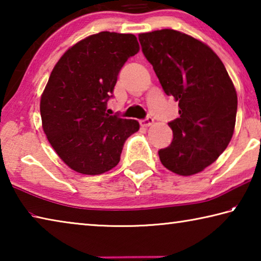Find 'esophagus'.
Returning <instances> with one entry per match:
<instances>
[{
	"instance_id": "esophagus-1",
	"label": "esophagus",
	"mask_w": 261,
	"mask_h": 261,
	"mask_svg": "<svg viewBox=\"0 0 261 261\" xmlns=\"http://www.w3.org/2000/svg\"><path fill=\"white\" fill-rule=\"evenodd\" d=\"M154 123V120L152 117H146L145 118V120H143V121H140V124L143 125V126H145V127H147V126H151L152 124Z\"/></svg>"
}]
</instances>
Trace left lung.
Wrapping results in <instances>:
<instances>
[{"instance_id":"1","label":"left lung","mask_w":261,"mask_h":261,"mask_svg":"<svg viewBox=\"0 0 261 261\" xmlns=\"http://www.w3.org/2000/svg\"><path fill=\"white\" fill-rule=\"evenodd\" d=\"M141 49L179 117L168 123L173 141L159 151L168 170L200 173L218 159L235 130L237 93L219 56L200 40L165 29L138 35Z\"/></svg>"}]
</instances>
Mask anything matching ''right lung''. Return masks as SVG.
I'll return each mask as SVG.
<instances>
[{"label": "right lung", "instance_id": "add662e5", "mask_svg": "<svg viewBox=\"0 0 261 261\" xmlns=\"http://www.w3.org/2000/svg\"><path fill=\"white\" fill-rule=\"evenodd\" d=\"M139 51L136 35L100 32L62 55L40 100L42 129L65 165L100 175L120 162L125 140L139 130L136 120L106 113L117 76Z\"/></svg>", "mask_w": 261, "mask_h": 261}]
</instances>
